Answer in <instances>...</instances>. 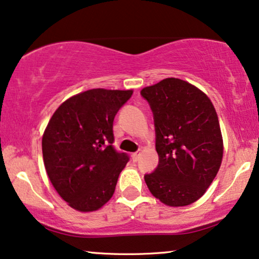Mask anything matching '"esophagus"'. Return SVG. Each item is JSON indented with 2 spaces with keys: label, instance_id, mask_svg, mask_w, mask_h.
I'll return each instance as SVG.
<instances>
[{
  "label": "esophagus",
  "instance_id": "esophagus-1",
  "mask_svg": "<svg viewBox=\"0 0 259 259\" xmlns=\"http://www.w3.org/2000/svg\"><path fill=\"white\" fill-rule=\"evenodd\" d=\"M140 156H141V153H140V151H136V153H134V154L132 155L133 161H134V162H137V161H139Z\"/></svg>",
  "mask_w": 259,
  "mask_h": 259
}]
</instances>
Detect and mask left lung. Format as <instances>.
<instances>
[{"label": "left lung", "instance_id": "obj_1", "mask_svg": "<svg viewBox=\"0 0 259 259\" xmlns=\"http://www.w3.org/2000/svg\"><path fill=\"white\" fill-rule=\"evenodd\" d=\"M154 116L158 164L144 180L161 202L179 207L201 198L223 158L218 116L204 92L167 78L141 91Z\"/></svg>", "mask_w": 259, "mask_h": 259}]
</instances>
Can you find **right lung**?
Instances as JSON below:
<instances>
[{"label":"right lung","mask_w":259,"mask_h":259,"mask_svg":"<svg viewBox=\"0 0 259 259\" xmlns=\"http://www.w3.org/2000/svg\"><path fill=\"white\" fill-rule=\"evenodd\" d=\"M132 90L92 89L64 102L42 137L47 175L72 208L92 212L115 192L129 155L113 147V119Z\"/></svg>","instance_id":"right-lung-1"}]
</instances>
